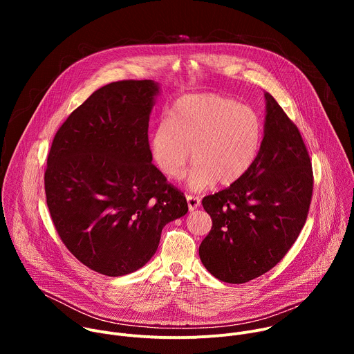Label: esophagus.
Segmentation results:
<instances>
[{"instance_id": "34e87169", "label": "esophagus", "mask_w": 354, "mask_h": 354, "mask_svg": "<svg viewBox=\"0 0 354 354\" xmlns=\"http://www.w3.org/2000/svg\"><path fill=\"white\" fill-rule=\"evenodd\" d=\"M186 200H187V207L190 212L196 210L200 207V198L197 196H192V194H187L186 196Z\"/></svg>"}]
</instances>
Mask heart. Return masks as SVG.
Segmentation results:
<instances>
[{"instance_id": "b5f03b06", "label": "heart", "mask_w": 354, "mask_h": 354, "mask_svg": "<svg viewBox=\"0 0 354 354\" xmlns=\"http://www.w3.org/2000/svg\"><path fill=\"white\" fill-rule=\"evenodd\" d=\"M262 133V120L250 106L218 93L186 95L151 134V157L169 179H180L193 157L197 164L187 186L194 192L217 180L230 186L254 164Z\"/></svg>"}]
</instances>
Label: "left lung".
<instances>
[{"mask_svg": "<svg viewBox=\"0 0 354 354\" xmlns=\"http://www.w3.org/2000/svg\"><path fill=\"white\" fill-rule=\"evenodd\" d=\"M263 140L249 171L201 201L213 220L198 246L201 263L218 280L241 284L274 268L306 224L313 168L297 126L265 92Z\"/></svg>", "mask_w": 354, "mask_h": 354, "instance_id": "8db88e82", "label": "left lung"}]
</instances>
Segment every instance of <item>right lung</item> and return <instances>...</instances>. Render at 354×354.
<instances>
[{"label":"right lung","instance_id":"right-lung-1","mask_svg":"<svg viewBox=\"0 0 354 354\" xmlns=\"http://www.w3.org/2000/svg\"><path fill=\"white\" fill-rule=\"evenodd\" d=\"M153 80L96 89L63 123L47 157L44 190L55 227L89 269L118 277L154 257L162 228L187 213L183 193L153 165Z\"/></svg>","mask_w":354,"mask_h":354}]
</instances>
